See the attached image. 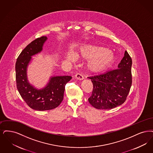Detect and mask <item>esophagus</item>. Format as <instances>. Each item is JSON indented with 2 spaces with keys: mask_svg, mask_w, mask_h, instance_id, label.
I'll return each instance as SVG.
<instances>
[{
  "mask_svg": "<svg viewBox=\"0 0 153 153\" xmlns=\"http://www.w3.org/2000/svg\"><path fill=\"white\" fill-rule=\"evenodd\" d=\"M75 77L76 79L78 80H83L84 79V77L81 74L78 73L76 74L75 75Z\"/></svg>",
  "mask_w": 153,
  "mask_h": 153,
  "instance_id": "1",
  "label": "esophagus"
}]
</instances>
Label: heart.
Masks as SVG:
<instances>
[{
  "mask_svg": "<svg viewBox=\"0 0 153 153\" xmlns=\"http://www.w3.org/2000/svg\"><path fill=\"white\" fill-rule=\"evenodd\" d=\"M82 57L90 59L87 61V67L90 71L98 73L110 66L115 59L114 53L110 50L101 47L87 45L82 47L78 53ZM68 60H73V53L69 51L66 54Z\"/></svg>",
  "mask_w": 153,
  "mask_h": 153,
  "instance_id": "b5f03b06",
  "label": "heart"
}]
</instances>
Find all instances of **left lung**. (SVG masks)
I'll list each match as a JSON object with an SVG mask.
<instances>
[{
    "label": "left lung",
    "mask_w": 153,
    "mask_h": 153,
    "mask_svg": "<svg viewBox=\"0 0 153 153\" xmlns=\"http://www.w3.org/2000/svg\"><path fill=\"white\" fill-rule=\"evenodd\" d=\"M132 59L125 51L118 68L88 77L93 83L89 103L100 110H109L123 104L132 83Z\"/></svg>",
    "instance_id": "8db88e82"
}]
</instances>
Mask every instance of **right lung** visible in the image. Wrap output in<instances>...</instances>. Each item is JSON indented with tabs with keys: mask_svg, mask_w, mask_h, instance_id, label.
<instances>
[{
	"mask_svg": "<svg viewBox=\"0 0 153 153\" xmlns=\"http://www.w3.org/2000/svg\"><path fill=\"white\" fill-rule=\"evenodd\" d=\"M48 39L42 36L33 41L22 51L16 65V81L18 90L27 105L38 111L52 110L58 106L63 99L65 86L71 79V76H51L46 85L37 88L32 85L27 77V68L33 56L39 53Z\"/></svg>",
	"mask_w": 153,
	"mask_h": 153,
	"instance_id": "add662e5",
	"label": "right lung"
}]
</instances>
